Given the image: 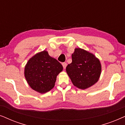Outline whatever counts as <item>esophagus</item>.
<instances>
[{"mask_svg": "<svg viewBox=\"0 0 125 125\" xmlns=\"http://www.w3.org/2000/svg\"><path fill=\"white\" fill-rule=\"evenodd\" d=\"M62 66H63V69H65L66 67V66H67V63H65V62L62 63Z\"/></svg>", "mask_w": 125, "mask_h": 125, "instance_id": "obj_1", "label": "esophagus"}]
</instances>
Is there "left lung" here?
<instances>
[{
  "instance_id": "left-lung-1",
  "label": "left lung",
  "mask_w": 125,
  "mask_h": 125,
  "mask_svg": "<svg viewBox=\"0 0 125 125\" xmlns=\"http://www.w3.org/2000/svg\"><path fill=\"white\" fill-rule=\"evenodd\" d=\"M66 70L73 84L84 90L98 82L101 73V64L94 54L76 48L72 54V62L68 64Z\"/></svg>"
}]
</instances>
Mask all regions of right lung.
<instances>
[{"label":"right lung","instance_id":"obj_1","mask_svg":"<svg viewBox=\"0 0 125 125\" xmlns=\"http://www.w3.org/2000/svg\"><path fill=\"white\" fill-rule=\"evenodd\" d=\"M62 70V65L44 50L29 60L24 68V76L34 90L43 94L54 87L56 76Z\"/></svg>","mask_w":125,"mask_h":125}]
</instances>
